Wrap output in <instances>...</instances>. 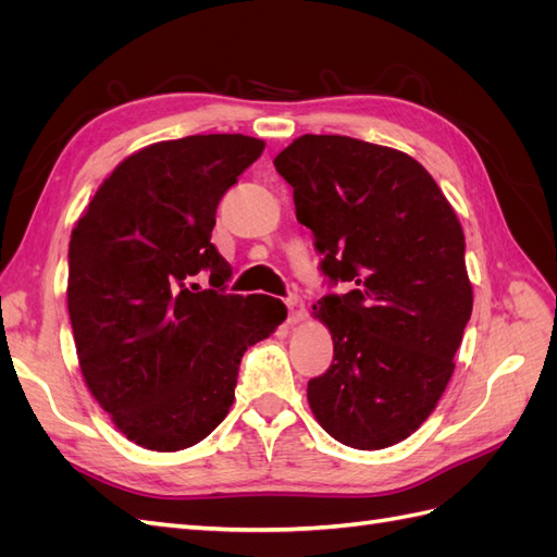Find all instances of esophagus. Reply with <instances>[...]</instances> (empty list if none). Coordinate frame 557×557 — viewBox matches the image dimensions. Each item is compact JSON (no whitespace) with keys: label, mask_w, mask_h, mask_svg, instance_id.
Returning a JSON list of instances; mask_svg holds the SVG:
<instances>
[{"label":"esophagus","mask_w":557,"mask_h":557,"mask_svg":"<svg viewBox=\"0 0 557 557\" xmlns=\"http://www.w3.org/2000/svg\"><path fill=\"white\" fill-rule=\"evenodd\" d=\"M285 305H288V323L290 325H297L299 320H305L307 307H305V301H301L299 297H290L288 301H285Z\"/></svg>","instance_id":"1"}]
</instances>
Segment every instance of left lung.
<instances>
[{"label": "left lung", "mask_w": 557, "mask_h": 557, "mask_svg": "<svg viewBox=\"0 0 557 557\" xmlns=\"http://www.w3.org/2000/svg\"><path fill=\"white\" fill-rule=\"evenodd\" d=\"M274 166L323 252L320 269L352 288L313 305L334 358L309 381V407L344 446L399 444L442 399L474 305L458 215L397 148L305 134Z\"/></svg>", "instance_id": "obj_1"}]
</instances>
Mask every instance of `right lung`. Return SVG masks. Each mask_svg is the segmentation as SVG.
<instances>
[{
  "instance_id": "add662e5",
  "label": "right lung",
  "mask_w": 557,
  "mask_h": 557,
  "mask_svg": "<svg viewBox=\"0 0 557 557\" xmlns=\"http://www.w3.org/2000/svg\"><path fill=\"white\" fill-rule=\"evenodd\" d=\"M264 141L195 134L127 156L99 185L70 242L66 309L83 381L141 448L199 444L234 401L248 346L285 320L281 299L225 295L211 244L223 195ZM210 272L201 292L194 276Z\"/></svg>"
}]
</instances>
